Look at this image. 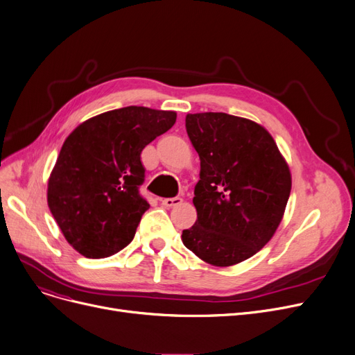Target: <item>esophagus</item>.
I'll return each mask as SVG.
<instances>
[{
    "mask_svg": "<svg viewBox=\"0 0 355 355\" xmlns=\"http://www.w3.org/2000/svg\"><path fill=\"white\" fill-rule=\"evenodd\" d=\"M181 203H182L181 197H171V198L162 200V206H165V207H175V206H180Z\"/></svg>",
    "mask_w": 355,
    "mask_h": 355,
    "instance_id": "obj_1",
    "label": "esophagus"
}]
</instances>
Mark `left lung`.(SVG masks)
<instances>
[{
	"mask_svg": "<svg viewBox=\"0 0 355 355\" xmlns=\"http://www.w3.org/2000/svg\"><path fill=\"white\" fill-rule=\"evenodd\" d=\"M200 157L193 203L197 220L182 243L214 267L255 255L279 227L291 190L290 168L258 123L226 113L186 116Z\"/></svg>",
	"mask_w": 355,
	"mask_h": 355,
	"instance_id": "1",
	"label": "left lung"
}]
</instances>
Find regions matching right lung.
<instances>
[{
  "label": "right lung",
  "mask_w": 355,
  "mask_h": 355,
  "mask_svg": "<svg viewBox=\"0 0 355 355\" xmlns=\"http://www.w3.org/2000/svg\"><path fill=\"white\" fill-rule=\"evenodd\" d=\"M175 120V112L129 105L71 132L48 181V206L75 251L105 258L132 242L149 209L139 193L145 180L141 153Z\"/></svg>",
  "instance_id": "add662e5"
}]
</instances>
